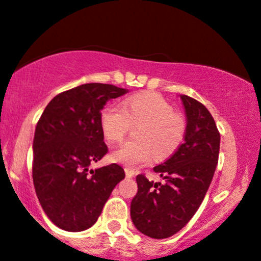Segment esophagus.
Segmentation results:
<instances>
[{
	"label": "esophagus",
	"instance_id": "esophagus-1",
	"mask_svg": "<svg viewBox=\"0 0 261 261\" xmlns=\"http://www.w3.org/2000/svg\"><path fill=\"white\" fill-rule=\"evenodd\" d=\"M135 174H136V173H135L134 169L125 168V175H126V178H133Z\"/></svg>",
	"mask_w": 261,
	"mask_h": 261
}]
</instances>
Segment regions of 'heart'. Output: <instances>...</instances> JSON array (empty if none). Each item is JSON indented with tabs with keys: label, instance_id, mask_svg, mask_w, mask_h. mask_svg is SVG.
Listing matches in <instances>:
<instances>
[{
	"label": "heart",
	"instance_id": "b5f03b06",
	"mask_svg": "<svg viewBox=\"0 0 261 261\" xmlns=\"http://www.w3.org/2000/svg\"><path fill=\"white\" fill-rule=\"evenodd\" d=\"M101 133L109 142L124 139L131 122H145L139 130L141 141H127L110 154L113 162L125 167H139L168 157L181 145L185 122L176 115L168 100L158 94H136L121 104H110L100 112Z\"/></svg>",
	"mask_w": 261,
	"mask_h": 261
}]
</instances>
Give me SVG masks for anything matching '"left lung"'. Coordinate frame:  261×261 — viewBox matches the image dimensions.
Here are the masks:
<instances>
[{
  "label": "left lung",
  "instance_id": "1",
  "mask_svg": "<svg viewBox=\"0 0 261 261\" xmlns=\"http://www.w3.org/2000/svg\"><path fill=\"white\" fill-rule=\"evenodd\" d=\"M187 116L184 142L153 170L164 182L136 176L131 220L142 234L163 239L175 234L195 215L214 178L220 153V133L203 104L180 95Z\"/></svg>",
  "mask_w": 261,
  "mask_h": 261
}]
</instances>
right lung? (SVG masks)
Masks as SVG:
<instances>
[{
  "mask_svg": "<svg viewBox=\"0 0 261 261\" xmlns=\"http://www.w3.org/2000/svg\"><path fill=\"white\" fill-rule=\"evenodd\" d=\"M127 89L86 83L60 93L39 119L33 141V182L50 221L68 232L97 222L113 189L125 178L119 164L89 169L108 152L99 115Z\"/></svg>",
  "mask_w": 261,
  "mask_h": 261,
  "instance_id": "right-lung-1",
  "label": "right lung"
}]
</instances>
